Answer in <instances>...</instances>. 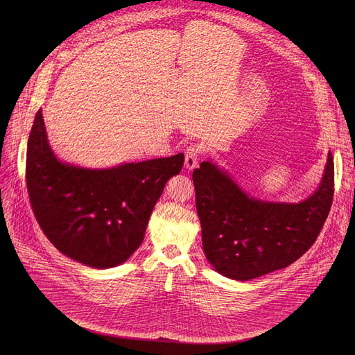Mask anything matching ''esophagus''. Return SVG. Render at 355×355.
<instances>
[{"label": "esophagus", "mask_w": 355, "mask_h": 355, "mask_svg": "<svg viewBox=\"0 0 355 355\" xmlns=\"http://www.w3.org/2000/svg\"><path fill=\"white\" fill-rule=\"evenodd\" d=\"M200 161V148L197 145H190L187 149H185V168L187 170H194V168L198 165Z\"/></svg>", "instance_id": "34e87169"}]
</instances>
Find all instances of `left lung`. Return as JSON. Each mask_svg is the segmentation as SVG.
Instances as JSON below:
<instances>
[{"instance_id": "8db88e82", "label": "left lung", "mask_w": 355, "mask_h": 355, "mask_svg": "<svg viewBox=\"0 0 355 355\" xmlns=\"http://www.w3.org/2000/svg\"><path fill=\"white\" fill-rule=\"evenodd\" d=\"M193 181L210 265L234 281H250L289 266L313 245L332 204L334 158L328 153L318 189L300 202L257 200L210 159L194 170Z\"/></svg>"}]
</instances>
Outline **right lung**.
<instances>
[{
  "mask_svg": "<svg viewBox=\"0 0 355 355\" xmlns=\"http://www.w3.org/2000/svg\"><path fill=\"white\" fill-rule=\"evenodd\" d=\"M182 165L181 153L112 168L63 162L49 145L40 109L28 137L26 180L34 216L54 248L86 266L109 269L141 246L166 181Z\"/></svg>",
  "mask_w": 355,
  "mask_h": 355,
  "instance_id": "obj_1",
  "label": "right lung"
}]
</instances>
